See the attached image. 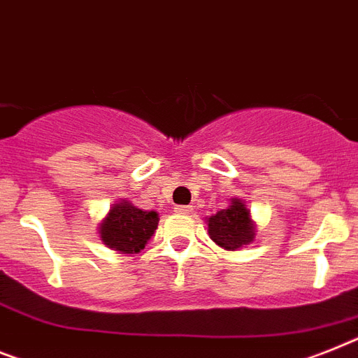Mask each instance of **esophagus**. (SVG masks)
<instances>
[{"mask_svg": "<svg viewBox=\"0 0 358 358\" xmlns=\"http://www.w3.org/2000/svg\"><path fill=\"white\" fill-rule=\"evenodd\" d=\"M174 211L178 213V215H191L193 213V206H176Z\"/></svg>", "mask_w": 358, "mask_h": 358, "instance_id": "1", "label": "esophagus"}]
</instances>
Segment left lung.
Instances as JSON below:
<instances>
[{"label": "left lung", "instance_id": "1", "mask_svg": "<svg viewBox=\"0 0 358 358\" xmlns=\"http://www.w3.org/2000/svg\"><path fill=\"white\" fill-rule=\"evenodd\" d=\"M207 231L215 244L229 251H238L249 245L257 235V227L251 220L245 202L233 198L231 206L207 218Z\"/></svg>", "mask_w": 358, "mask_h": 358}]
</instances>
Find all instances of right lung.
<instances>
[{
  "label": "right lung",
  "mask_w": 358,
  "mask_h": 358,
  "mask_svg": "<svg viewBox=\"0 0 358 358\" xmlns=\"http://www.w3.org/2000/svg\"><path fill=\"white\" fill-rule=\"evenodd\" d=\"M158 213L138 209L127 200L114 203L101 220L98 233L107 248L118 253H140L158 227Z\"/></svg>",
  "instance_id": "right-lung-1"
}]
</instances>
